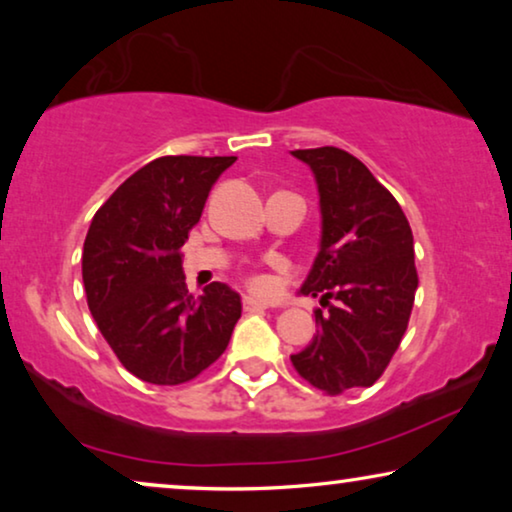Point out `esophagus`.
<instances>
[{
  "instance_id": "34e87169",
  "label": "esophagus",
  "mask_w": 512,
  "mask_h": 512,
  "mask_svg": "<svg viewBox=\"0 0 512 512\" xmlns=\"http://www.w3.org/2000/svg\"><path fill=\"white\" fill-rule=\"evenodd\" d=\"M242 310L244 312H265V310H268V305L261 303V300H256V298H244L242 300Z\"/></svg>"
}]
</instances>
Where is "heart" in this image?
<instances>
[{"label":"heart","instance_id":"heart-1","mask_svg":"<svg viewBox=\"0 0 512 512\" xmlns=\"http://www.w3.org/2000/svg\"><path fill=\"white\" fill-rule=\"evenodd\" d=\"M247 284H249V289L251 291H256V293H265L270 289V282L268 279H265L263 275H254V277H249L247 279Z\"/></svg>","mask_w":512,"mask_h":512}]
</instances>
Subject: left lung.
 <instances>
[{
  "label": "left lung",
  "mask_w": 512,
  "mask_h": 512,
  "mask_svg": "<svg viewBox=\"0 0 512 512\" xmlns=\"http://www.w3.org/2000/svg\"><path fill=\"white\" fill-rule=\"evenodd\" d=\"M293 156L312 167L321 205V247L300 293L328 312H314L319 331L291 363L338 396L380 380L401 345L419 284L415 244L401 205L359 158L335 146Z\"/></svg>",
  "instance_id": "obj_1"
}]
</instances>
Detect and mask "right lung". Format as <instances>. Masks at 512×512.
I'll list each match as a JSON object with an SVG mask.
<instances>
[{
	"label": "right lung",
	"instance_id": "obj_1",
	"mask_svg": "<svg viewBox=\"0 0 512 512\" xmlns=\"http://www.w3.org/2000/svg\"><path fill=\"white\" fill-rule=\"evenodd\" d=\"M235 156H163L123 181L83 242L90 314L125 370L151 384L191 382L226 352L240 296L212 282L195 298L181 247Z\"/></svg>",
	"mask_w": 512,
	"mask_h": 512
}]
</instances>
